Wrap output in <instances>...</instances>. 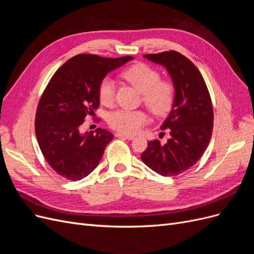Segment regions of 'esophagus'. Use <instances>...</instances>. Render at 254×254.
<instances>
[{"mask_svg": "<svg viewBox=\"0 0 254 254\" xmlns=\"http://www.w3.org/2000/svg\"><path fill=\"white\" fill-rule=\"evenodd\" d=\"M115 136H117V137H122V139H127V140L134 139L133 135L126 134V133H123V132H117V133H115Z\"/></svg>", "mask_w": 254, "mask_h": 254, "instance_id": "34e87169", "label": "esophagus"}]
</instances>
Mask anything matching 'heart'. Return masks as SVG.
<instances>
[{
	"label": "heart",
	"mask_w": 254,
	"mask_h": 254,
	"mask_svg": "<svg viewBox=\"0 0 254 254\" xmlns=\"http://www.w3.org/2000/svg\"><path fill=\"white\" fill-rule=\"evenodd\" d=\"M128 82L142 93L143 103L156 115H163L170 111L175 98V88L167 80H161L160 74L155 68L137 64L122 73ZM115 81L107 76L98 87L99 101L104 105H111L115 98ZM148 118L143 110L120 109L109 114L108 123L115 130L126 134L139 131Z\"/></svg>",
	"instance_id": "1"
}]
</instances>
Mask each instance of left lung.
<instances>
[{
    "mask_svg": "<svg viewBox=\"0 0 254 254\" xmlns=\"http://www.w3.org/2000/svg\"><path fill=\"white\" fill-rule=\"evenodd\" d=\"M143 57L166 68L175 98L160 126L170 132V139L165 144L148 142L141 159L161 176L179 175L200 159L210 143L214 114L209 91L198 68L182 54L171 51Z\"/></svg>",
    "mask_w": 254,
    "mask_h": 254,
    "instance_id": "8db88e82",
    "label": "left lung"
}]
</instances>
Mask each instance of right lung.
I'll use <instances>...</instances> for the list:
<instances>
[{
  "mask_svg": "<svg viewBox=\"0 0 254 254\" xmlns=\"http://www.w3.org/2000/svg\"><path fill=\"white\" fill-rule=\"evenodd\" d=\"M132 59L79 54L54 74L38 105L36 136L45 160L58 175L81 180L99 164L113 134L102 128L82 133L80 126L98 108V87L106 75Z\"/></svg>",
  "mask_w": 254,
  "mask_h": 254,
  "instance_id": "right-lung-1",
  "label": "right lung"
}]
</instances>
